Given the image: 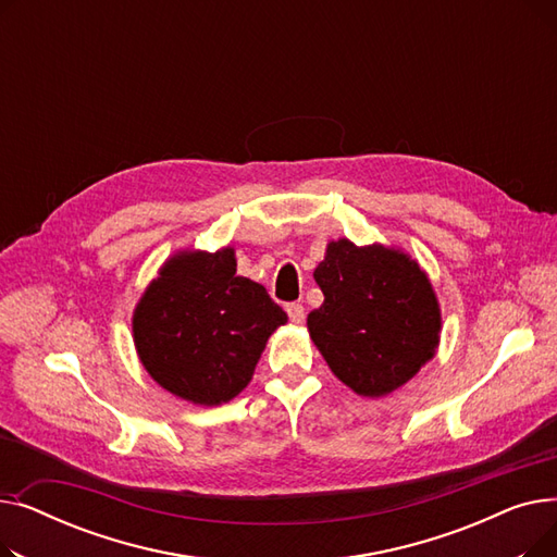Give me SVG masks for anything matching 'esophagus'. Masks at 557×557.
I'll use <instances>...</instances> for the list:
<instances>
[{
	"label": "esophagus",
	"instance_id": "obj_1",
	"mask_svg": "<svg viewBox=\"0 0 557 557\" xmlns=\"http://www.w3.org/2000/svg\"><path fill=\"white\" fill-rule=\"evenodd\" d=\"M286 311H288L290 323H296V325H302V323H305V307H302L300 302H290V305L286 307Z\"/></svg>",
	"mask_w": 557,
	"mask_h": 557
}]
</instances>
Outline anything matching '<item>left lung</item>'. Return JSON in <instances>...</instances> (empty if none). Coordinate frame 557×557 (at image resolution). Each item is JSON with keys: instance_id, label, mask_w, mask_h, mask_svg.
<instances>
[{"instance_id": "1", "label": "left lung", "mask_w": 557, "mask_h": 557, "mask_svg": "<svg viewBox=\"0 0 557 557\" xmlns=\"http://www.w3.org/2000/svg\"><path fill=\"white\" fill-rule=\"evenodd\" d=\"M313 280L323 305L307 330L330 370L361 397H386L441 345L443 313L424 269L395 246L330 242Z\"/></svg>"}]
</instances>
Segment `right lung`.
I'll return each mask as SVG.
<instances>
[{
	"mask_svg": "<svg viewBox=\"0 0 557 557\" xmlns=\"http://www.w3.org/2000/svg\"><path fill=\"white\" fill-rule=\"evenodd\" d=\"M286 313L261 284L237 275L232 246L178 250L133 311L139 363L171 395L198 406L237 397Z\"/></svg>",
	"mask_w": 557,
	"mask_h": 557,
	"instance_id": "1",
	"label": "right lung"
}]
</instances>
